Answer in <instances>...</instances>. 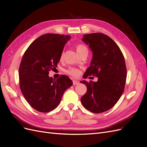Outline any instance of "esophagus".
Listing matches in <instances>:
<instances>
[{
	"label": "esophagus",
	"mask_w": 147,
	"mask_h": 147,
	"mask_svg": "<svg viewBox=\"0 0 147 147\" xmlns=\"http://www.w3.org/2000/svg\"><path fill=\"white\" fill-rule=\"evenodd\" d=\"M80 82L78 81H77V80H74L73 81V84L74 85H77V84H79Z\"/></svg>",
	"instance_id": "34e87169"
}]
</instances>
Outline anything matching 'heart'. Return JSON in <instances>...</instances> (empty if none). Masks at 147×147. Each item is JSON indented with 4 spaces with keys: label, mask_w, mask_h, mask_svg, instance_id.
Listing matches in <instances>:
<instances>
[{
    "label": "heart",
    "mask_w": 147,
    "mask_h": 147,
    "mask_svg": "<svg viewBox=\"0 0 147 147\" xmlns=\"http://www.w3.org/2000/svg\"><path fill=\"white\" fill-rule=\"evenodd\" d=\"M75 48H76V50L79 54V55H81L84 52L88 51L87 48L84 45H82V44H77V45H75ZM63 56H64V54L63 53H62L61 55V59L63 58ZM65 72L68 74L72 75V76H74V77L77 76L78 74V70L74 68H69L67 70H66Z\"/></svg>",
    "instance_id": "1"
}]
</instances>
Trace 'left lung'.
<instances>
[{
	"instance_id": "1",
	"label": "left lung",
	"mask_w": 147,
	"mask_h": 147,
	"mask_svg": "<svg viewBox=\"0 0 147 147\" xmlns=\"http://www.w3.org/2000/svg\"><path fill=\"white\" fill-rule=\"evenodd\" d=\"M82 40L92 52L90 67L84 78L95 74L98 80L80 82L87 87L85 94L81 97L82 104L91 112H104L117 104L124 92L127 75L125 60L117 44L108 35L85 34Z\"/></svg>"
}]
</instances>
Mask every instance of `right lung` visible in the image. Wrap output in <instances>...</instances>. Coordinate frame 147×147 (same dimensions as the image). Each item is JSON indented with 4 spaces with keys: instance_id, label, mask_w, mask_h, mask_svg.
Segmentation results:
<instances>
[{
    "instance_id": "add662e5",
    "label": "right lung",
    "mask_w": 147,
    "mask_h": 147,
    "mask_svg": "<svg viewBox=\"0 0 147 147\" xmlns=\"http://www.w3.org/2000/svg\"><path fill=\"white\" fill-rule=\"evenodd\" d=\"M70 35L47 34L38 37L24 53L19 69L20 86L33 109L47 113L60 103L64 91L73 84L65 75L56 80L49 77L61 59Z\"/></svg>"
}]
</instances>
